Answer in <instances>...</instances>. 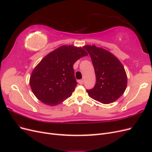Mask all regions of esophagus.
Returning a JSON list of instances; mask_svg holds the SVG:
<instances>
[{
    "instance_id": "esophagus-1",
    "label": "esophagus",
    "mask_w": 152,
    "mask_h": 152,
    "mask_svg": "<svg viewBox=\"0 0 152 152\" xmlns=\"http://www.w3.org/2000/svg\"><path fill=\"white\" fill-rule=\"evenodd\" d=\"M83 82H84V80H82V79L78 80V82H79V84H82V83H83Z\"/></svg>"
}]
</instances>
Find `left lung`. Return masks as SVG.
Segmentation results:
<instances>
[{
    "mask_svg": "<svg viewBox=\"0 0 152 152\" xmlns=\"http://www.w3.org/2000/svg\"><path fill=\"white\" fill-rule=\"evenodd\" d=\"M84 48L89 53L96 78L93 89L87 90L89 97L103 104L117 100L126 91L127 77L125 69L118 59L108 50L94 45Z\"/></svg>",
    "mask_w": 152,
    "mask_h": 152,
    "instance_id": "obj_1",
    "label": "left lung"
}]
</instances>
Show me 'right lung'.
Returning <instances> with one entry per match:
<instances>
[{"label":"right lung","instance_id":"obj_1","mask_svg":"<svg viewBox=\"0 0 152 152\" xmlns=\"http://www.w3.org/2000/svg\"><path fill=\"white\" fill-rule=\"evenodd\" d=\"M87 55L84 47L71 45H62L46 55L30 76V87L37 98L56 106L70 97L77 85L73 64Z\"/></svg>","mask_w":152,"mask_h":152}]
</instances>
